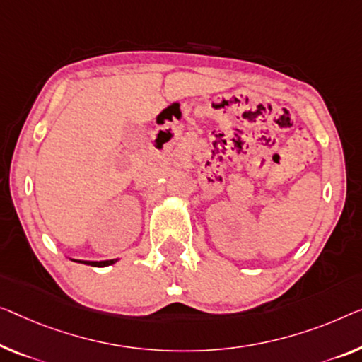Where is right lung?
Masks as SVG:
<instances>
[{
	"label": "right lung",
	"instance_id": "add662e5",
	"mask_svg": "<svg viewBox=\"0 0 362 362\" xmlns=\"http://www.w3.org/2000/svg\"><path fill=\"white\" fill-rule=\"evenodd\" d=\"M117 260H105V262H79V263H88L90 267H109L112 263H115Z\"/></svg>",
	"mask_w": 362,
	"mask_h": 362
}]
</instances>
